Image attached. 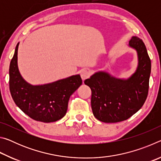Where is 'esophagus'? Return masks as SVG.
<instances>
[{
	"instance_id": "esophagus-1",
	"label": "esophagus",
	"mask_w": 161,
	"mask_h": 161,
	"mask_svg": "<svg viewBox=\"0 0 161 161\" xmlns=\"http://www.w3.org/2000/svg\"><path fill=\"white\" fill-rule=\"evenodd\" d=\"M80 75H81V79H82L83 80H86V79H88L89 77H90V72H89V71L86 69H82L81 71Z\"/></svg>"
}]
</instances>
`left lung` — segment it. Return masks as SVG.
<instances>
[{
    "instance_id": "left-lung-1",
    "label": "left lung",
    "mask_w": 161,
    "mask_h": 161,
    "mask_svg": "<svg viewBox=\"0 0 161 161\" xmlns=\"http://www.w3.org/2000/svg\"><path fill=\"white\" fill-rule=\"evenodd\" d=\"M129 46L136 50L138 66L126 80L111 77L108 73H95L84 84L92 90L94 116L105 123H116L129 119L143 107L148 97L151 62L143 40L133 37Z\"/></svg>"
}]
</instances>
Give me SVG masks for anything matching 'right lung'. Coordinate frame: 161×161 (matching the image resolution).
<instances>
[{"instance_id":"obj_1","label":"right lung","mask_w":161,"mask_h":161,"mask_svg":"<svg viewBox=\"0 0 161 161\" xmlns=\"http://www.w3.org/2000/svg\"><path fill=\"white\" fill-rule=\"evenodd\" d=\"M10 61L9 88L15 104L31 119L50 123L67 113L69 97L81 85L80 75H75L45 85L32 86L23 80L18 67V48Z\"/></svg>"}]
</instances>
